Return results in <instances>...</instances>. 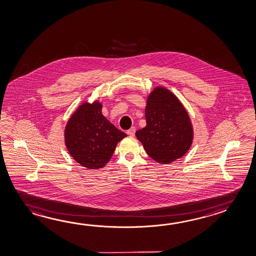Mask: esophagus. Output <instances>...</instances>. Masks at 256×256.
Instances as JSON below:
<instances>
[{
    "label": "esophagus",
    "instance_id": "esophagus-1",
    "mask_svg": "<svg viewBox=\"0 0 256 256\" xmlns=\"http://www.w3.org/2000/svg\"><path fill=\"white\" fill-rule=\"evenodd\" d=\"M135 132H136V128H135V126H132L130 130H128L126 131V133H128V135H130V136H134L135 135Z\"/></svg>",
    "mask_w": 256,
    "mask_h": 256
}]
</instances>
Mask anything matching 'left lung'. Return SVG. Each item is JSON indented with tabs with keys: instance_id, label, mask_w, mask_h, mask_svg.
<instances>
[{
	"instance_id": "obj_1",
	"label": "left lung",
	"mask_w": 256,
	"mask_h": 256,
	"mask_svg": "<svg viewBox=\"0 0 256 256\" xmlns=\"http://www.w3.org/2000/svg\"><path fill=\"white\" fill-rule=\"evenodd\" d=\"M145 128L136 132L148 155L160 164L184 156L192 144L193 126L188 111L172 91L156 86L146 98Z\"/></svg>"
}]
</instances>
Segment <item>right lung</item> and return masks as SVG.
Segmentation results:
<instances>
[{"label": "right lung", "mask_w": 256, "mask_h": 256, "mask_svg": "<svg viewBox=\"0 0 256 256\" xmlns=\"http://www.w3.org/2000/svg\"><path fill=\"white\" fill-rule=\"evenodd\" d=\"M102 103L79 104L64 128V143L69 154L81 166L102 168L111 158L116 146L126 134L102 114Z\"/></svg>", "instance_id": "1"}]
</instances>
